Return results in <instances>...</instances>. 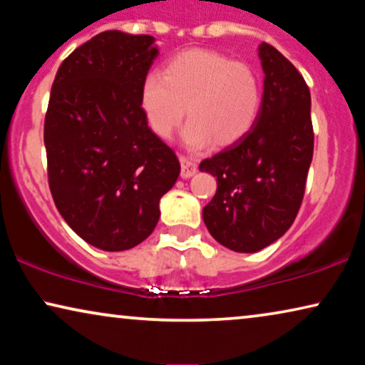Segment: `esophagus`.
Listing matches in <instances>:
<instances>
[{
  "label": "esophagus",
  "instance_id": "1",
  "mask_svg": "<svg viewBox=\"0 0 365 365\" xmlns=\"http://www.w3.org/2000/svg\"><path fill=\"white\" fill-rule=\"evenodd\" d=\"M179 161H181V178L182 179L192 178L194 174L197 173V166H196V163H192V159L181 156L179 158Z\"/></svg>",
  "mask_w": 365,
  "mask_h": 365
}]
</instances>
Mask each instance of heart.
Wrapping results in <instances>:
<instances>
[{
    "label": "heart",
    "instance_id": "heart-1",
    "mask_svg": "<svg viewBox=\"0 0 365 365\" xmlns=\"http://www.w3.org/2000/svg\"><path fill=\"white\" fill-rule=\"evenodd\" d=\"M261 101L256 71L209 49L179 53L141 86L143 114L158 136H171L187 106L182 141L191 149L239 141L256 124Z\"/></svg>",
    "mask_w": 365,
    "mask_h": 365
}]
</instances>
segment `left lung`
<instances>
[{"instance_id": "left-lung-1", "label": "left lung", "mask_w": 365, "mask_h": 365, "mask_svg": "<svg viewBox=\"0 0 365 365\" xmlns=\"http://www.w3.org/2000/svg\"><path fill=\"white\" fill-rule=\"evenodd\" d=\"M264 93L257 121L239 141L199 164L217 191L202 209L207 231L224 247L257 252L282 237L301 207L314 153L311 93L276 48H257Z\"/></svg>"}]
</instances>
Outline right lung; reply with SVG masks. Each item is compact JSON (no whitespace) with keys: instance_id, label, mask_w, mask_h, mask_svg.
I'll use <instances>...</instances> for the list:
<instances>
[{"instance_id":"right-lung-1","label":"right lung","mask_w":365,"mask_h":365,"mask_svg":"<svg viewBox=\"0 0 365 365\" xmlns=\"http://www.w3.org/2000/svg\"><path fill=\"white\" fill-rule=\"evenodd\" d=\"M158 54L153 36L113 29L74 49L54 78L44 119L49 189L68 226L101 251L149 237L181 171L141 109Z\"/></svg>"}]
</instances>
